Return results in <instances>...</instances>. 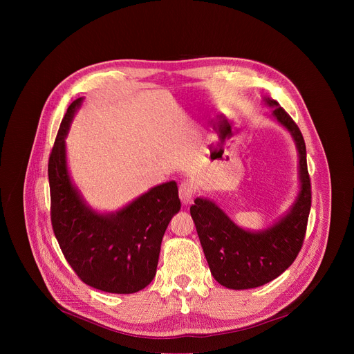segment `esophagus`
I'll return each instance as SVG.
<instances>
[{"instance_id":"34e87169","label":"esophagus","mask_w":354,"mask_h":354,"mask_svg":"<svg viewBox=\"0 0 354 354\" xmlns=\"http://www.w3.org/2000/svg\"><path fill=\"white\" fill-rule=\"evenodd\" d=\"M193 197H194V187L190 182L185 180L180 183L179 186V198L183 205H189L193 201Z\"/></svg>"}]
</instances>
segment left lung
<instances>
[{
  "label": "left lung",
  "instance_id": "left-lung-1",
  "mask_svg": "<svg viewBox=\"0 0 354 354\" xmlns=\"http://www.w3.org/2000/svg\"><path fill=\"white\" fill-rule=\"evenodd\" d=\"M263 102L273 109L270 118L291 134L298 151L299 190L288 212L263 230L249 231L235 224L210 198L196 197L190 207L213 277L232 290L263 286L290 268L304 241L311 210L304 138L274 99L265 96Z\"/></svg>",
  "mask_w": 354,
  "mask_h": 354
}]
</instances>
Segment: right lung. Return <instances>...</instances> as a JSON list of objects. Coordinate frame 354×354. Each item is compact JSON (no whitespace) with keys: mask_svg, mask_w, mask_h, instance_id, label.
I'll return each mask as SVG.
<instances>
[{"mask_svg":"<svg viewBox=\"0 0 354 354\" xmlns=\"http://www.w3.org/2000/svg\"><path fill=\"white\" fill-rule=\"evenodd\" d=\"M84 97L68 106L48 158L52 225L64 258L88 286L131 294L153 281L162 236L180 210L175 180L151 187L118 212L92 209L73 183L66 137Z\"/></svg>","mask_w":354,"mask_h":354,"instance_id":"add662e5","label":"right lung"}]
</instances>
